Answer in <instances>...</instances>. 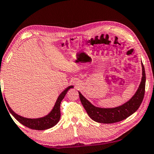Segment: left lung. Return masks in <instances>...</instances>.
<instances>
[{
  "label": "left lung",
  "instance_id": "left-lung-1",
  "mask_svg": "<svg viewBox=\"0 0 154 154\" xmlns=\"http://www.w3.org/2000/svg\"><path fill=\"white\" fill-rule=\"evenodd\" d=\"M141 66L142 79L138 89L130 100L126 101L122 106L112 108H102L96 107L87 100L80 92H79L80 101L91 119L99 123H115L126 119L139 109L144 97L146 80L145 67L143 63H141Z\"/></svg>",
  "mask_w": 154,
  "mask_h": 154
}]
</instances>
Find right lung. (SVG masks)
<instances>
[{
  "instance_id": "obj_1",
  "label": "right lung",
  "mask_w": 154,
  "mask_h": 154,
  "mask_svg": "<svg viewBox=\"0 0 154 154\" xmlns=\"http://www.w3.org/2000/svg\"><path fill=\"white\" fill-rule=\"evenodd\" d=\"M74 88L73 86H69V87H67L63 92H62L60 95H59L57 99L56 103L54 106L53 108L50 112L49 114H48L47 116L44 117L38 118H24L23 116L18 115L13 111L12 109L9 107V104H8L7 101L5 99V103H6L7 106L8 107V109L10 112L11 114L14 117L16 120H17L19 122L22 124L26 127L29 128L34 129V130H38V131H43L46 130V129H48L52 128L53 126H55L57 124L60 120L61 117V112H60V104L61 101L63 100L64 97L66 96V93L68 90L70 88Z\"/></svg>"
}]
</instances>
